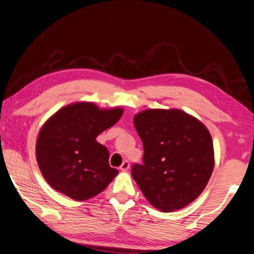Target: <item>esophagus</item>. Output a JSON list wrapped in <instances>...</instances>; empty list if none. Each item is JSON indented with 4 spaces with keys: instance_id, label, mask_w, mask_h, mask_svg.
<instances>
[{
    "instance_id": "obj_1",
    "label": "esophagus",
    "mask_w": 254,
    "mask_h": 254,
    "mask_svg": "<svg viewBox=\"0 0 254 254\" xmlns=\"http://www.w3.org/2000/svg\"><path fill=\"white\" fill-rule=\"evenodd\" d=\"M129 168H130V163L127 162V160H124L123 163H122V165H121V170L122 171H127V170H129Z\"/></svg>"
}]
</instances>
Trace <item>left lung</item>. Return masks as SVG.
Instances as JSON below:
<instances>
[{"instance_id": "1", "label": "left lung", "mask_w": 254, "mask_h": 254, "mask_svg": "<svg viewBox=\"0 0 254 254\" xmlns=\"http://www.w3.org/2000/svg\"><path fill=\"white\" fill-rule=\"evenodd\" d=\"M143 142V164L131 169L147 201L164 212L199 197L214 166L212 137L197 118L178 109H149L134 115Z\"/></svg>"}]
</instances>
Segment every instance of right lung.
<instances>
[{
  "label": "right lung",
  "instance_id": "add662e5",
  "mask_svg": "<svg viewBox=\"0 0 254 254\" xmlns=\"http://www.w3.org/2000/svg\"><path fill=\"white\" fill-rule=\"evenodd\" d=\"M122 115V108L99 109L91 102H76L43 124L36 140V159L54 190L86 200L110 184L118 170L109 165V151L96 138Z\"/></svg>",
  "mask_w": 254,
  "mask_h": 254
}]
</instances>
